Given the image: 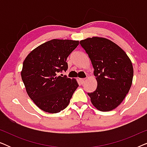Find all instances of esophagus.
I'll return each instance as SVG.
<instances>
[{"mask_svg":"<svg viewBox=\"0 0 147 147\" xmlns=\"http://www.w3.org/2000/svg\"><path fill=\"white\" fill-rule=\"evenodd\" d=\"M85 80H86L85 78H82V79H80V83H81L82 84H83L84 83V82H85Z\"/></svg>","mask_w":147,"mask_h":147,"instance_id":"obj_1","label":"esophagus"}]
</instances>
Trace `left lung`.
<instances>
[{
  "label": "left lung",
  "instance_id": "1",
  "mask_svg": "<svg viewBox=\"0 0 147 147\" xmlns=\"http://www.w3.org/2000/svg\"><path fill=\"white\" fill-rule=\"evenodd\" d=\"M80 43L91 60L98 83L95 91L88 93L92 104L100 111L115 109L132 86L134 71L130 58L119 46L106 38L89 37Z\"/></svg>",
  "mask_w": 147,
  "mask_h": 147
}]
</instances>
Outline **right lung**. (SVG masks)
I'll list each match as a JSON object with an SVG mask.
<instances>
[{
    "label": "right lung",
    "instance_id": "add662e5",
    "mask_svg": "<svg viewBox=\"0 0 147 147\" xmlns=\"http://www.w3.org/2000/svg\"><path fill=\"white\" fill-rule=\"evenodd\" d=\"M79 41L52 39L29 53L24 60L21 78L29 98L38 108L49 113H58L67 107L79 86L77 80L57 76L66 71V62Z\"/></svg>",
    "mask_w": 147,
    "mask_h": 147
}]
</instances>
